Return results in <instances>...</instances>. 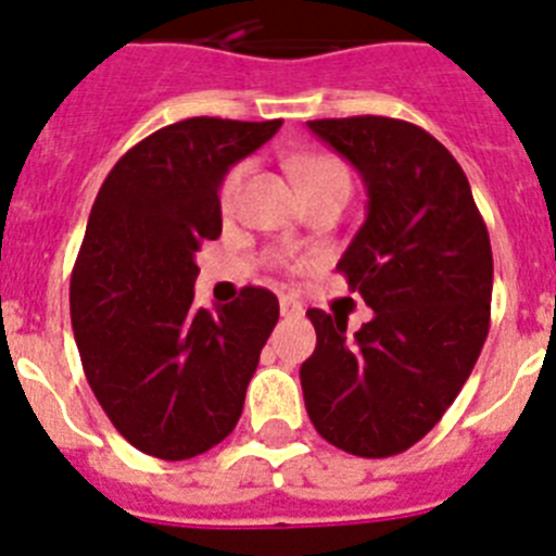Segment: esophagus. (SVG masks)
<instances>
[{
    "mask_svg": "<svg viewBox=\"0 0 556 556\" xmlns=\"http://www.w3.org/2000/svg\"><path fill=\"white\" fill-rule=\"evenodd\" d=\"M279 313L288 318H296V316H302V305H299L293 296H279Z\"/></svg>",
    "mask_w": 556,
    "mask_h": 556,
    "instance_id": "1",
    "label": "esophagus"
}]
</instances>
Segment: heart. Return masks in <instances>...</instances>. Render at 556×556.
Segmentation results:
<instances>
[{"label": "heart", "mask_w": 556, "mask_h": 556, "mask_svg": "<svg viewBox=\"0 0 556 556\" xmlns=\"http://www.w3.org/2000/svg\"><path fill=\"white\" fill-rule=\"evenodd\" d=\"M291 170L302 190H321V187H346V190H350L346 167L338 162V159L327 156V153H311V156L293 159ZM240 181H243V164L231 167V170L226 173L224 185H220V204H224V210H229V206L235 204Z\"/></svg>", "instance_id": "b5f03b06"}]
</instances>
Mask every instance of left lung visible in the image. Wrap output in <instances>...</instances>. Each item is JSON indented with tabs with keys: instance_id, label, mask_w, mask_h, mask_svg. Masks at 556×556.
Wrapping results in <instances>:
<instances>
[{
	"instance_id": "obj_1",
	"label": "left lung",
	"mask_w": 556,
	"mask_h": 556,
	"mask_svg": "<svg viewBox=\"0 0 556 556\" xmlns=\"http://www.w3.org/2000/svg\"><path fill=\"white\" fill-rule=\"evenodd\" d=\"M366 185V220L338 260L375 311L355 336L311 307L305 408L341 451L386 458L451 408L490 332L492 249L470 181L445 144L392 117L311 119Z\"/></svg>"
}]
</instances>
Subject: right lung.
<instances>
[{
    "instance_id": "right-lung-1",
    "label": "right lung",
    "mask_w": 556,
    "mask_h": 556,
    "mask_svg": "<svg viewBox=\"0 0 556 556\" xmlns=\"http://www.w3.org/2000/svg\"><path fill=\"white\" fill-rule=\"evenodd\" d=\"M282 119L192 117L125 153L91 206L70 285L91 392L137 451L181 462L224 442L279 318L245 285L215 313L192 305L195 251L220 238V181Z\"/></svg>"
}]
</instances>
